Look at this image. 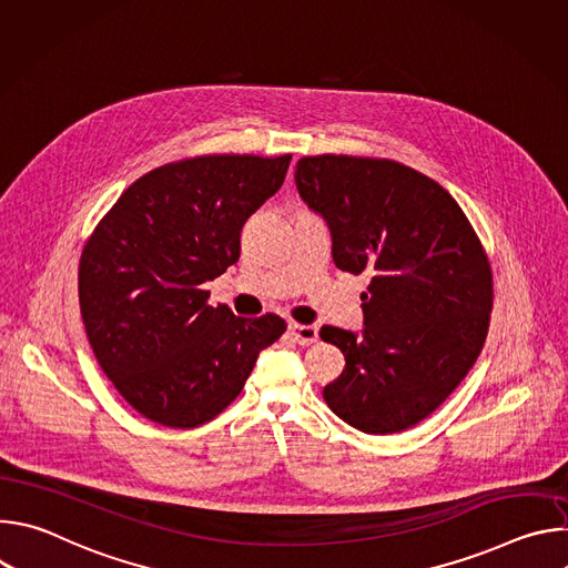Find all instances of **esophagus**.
Instances as JSON below:
<instances>
[{"label": "esophagus", "instance_id": "34e87169", "mask_svg": "<svg viewBox=\"0 0 568 568\" xmlns=\"http://www.w3.org/2000/svg\"><path fill=\"white\" fill-rule=\"evenodd\" d=\"M290 335L298 346H310L318 339V328L305 326V323H290Z\"/></svg>", "mask_w": 568, "mask_h": 568}]
</instances>
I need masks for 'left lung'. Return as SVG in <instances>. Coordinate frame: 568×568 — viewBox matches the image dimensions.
Returning <instances> with one entry per match:
<instances>
[{"label": "left lung", "instance_id": "1", "mask_svg": "<svg viewBox=\"0 0 568 568\" xmlns=\"http://www.w3.org/2000/svg\"><path fill=\"white\" fill-rule=\"evenodd\" d=\"M294 182L328 222L335 265L371 274L362 335L321 328L346 357L323 399L364 434L409 429L480 355L493 312L490 261L456 200L397 161L303 156Z\"/></svg>", "mask_w": 568, "mask_h": 568}]
</instances>
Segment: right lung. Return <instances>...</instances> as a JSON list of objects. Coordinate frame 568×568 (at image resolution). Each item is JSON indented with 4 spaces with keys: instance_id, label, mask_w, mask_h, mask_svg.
I'll return each mask as SVG.
<instances>
[{
    "instance_id": "obj_1",
    "label": "right lung",
    "mask_w": 568,
    "mask_h": 568,
    "mask_svg": "<svg viewBox=\"0 0 568 568\" xmlns=\"http://www.w3.org/2000/svg\"><path fill=\"white\" fill-rule=\"evenodd\" d=\"M292 154H204L159 166L123 191L85 242L78 301L90 346L123 399L178 429L222 414L276 314L209 305L206 281L240 258V231L283 184Z\"/></svg>"
}]
</instances>
